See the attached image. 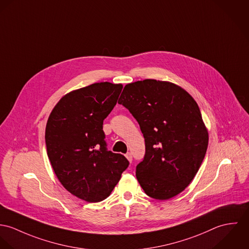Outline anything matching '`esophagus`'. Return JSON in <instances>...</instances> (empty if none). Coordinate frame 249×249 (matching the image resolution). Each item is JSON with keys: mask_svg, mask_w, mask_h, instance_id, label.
<instances>
[{"mask_svg": "<svg viewBox=\"0 0 249 249\" xmlns=\"http://www.w3.org/2000/svg\"><path fill=\"white\" fill-rule=\"evenodd\" d=\"M125 157L127 158V160H128L130 162H132V160H133V157H132V154H131V153H127V154L125 155Z\"/></svg>", "mask_w": 249, "mask_h": 249, "instance_id": "34e87169", "label": "esophagus"}]
</instances>
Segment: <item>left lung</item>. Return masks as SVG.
<instances>
[{
    "instance_id": "8db88e82",
    "label": "left lung",
    "mask_w": 249,
    "mask_h": 249,
    "mask_svg": "<svg viewBox=\"0 0 249 249\" xmlns=\"http://www.w3.org/2000/svg\"><path fill=\"white\" fill-rule=\"evenodd\" d=\"M118 104L132 113L145 139L136 176L149 196L163 200L193 180L208 146V132L193 97L175 84L145 79L124 87Z\"/></svg>"
}]
</instances>
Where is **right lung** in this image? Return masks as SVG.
I'll use <instances>...</instances> for the list:
<instances>
[{
    "mask_svg": "<svg viewBox=\"0 0 249 249\" xmlns=\"http://www.w3.org/2000/svg\"><path fill=\"white\" fill-rule=\"evenodd\" d=\"M122 88L100 82L73 90L60 99L47 123V152L56 177L89 202L108 197L129 166L123 155L107 149L103 131Z\"/></svg>",
    "mask_w": 249,
    "mask_h": 249,
    "instance_id": "1",
    "label": "right lung"
}]
</instances>
